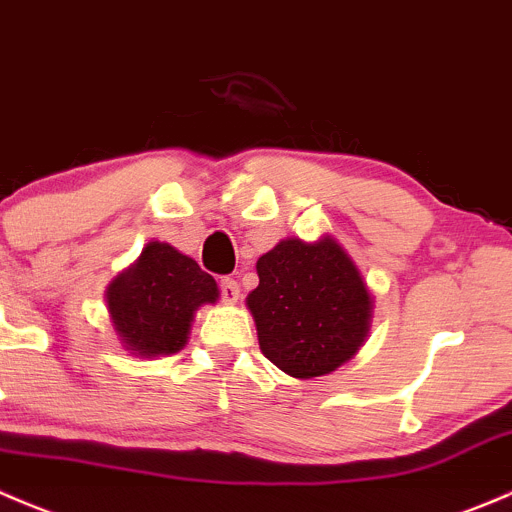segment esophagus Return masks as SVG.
I'll use <instances>...</instances> for the list:
<instances>
[{
    "instance_id": "1",
    "label": "esophagus",
    "mask_w": 512,
    "mask_h": 512,
    "mask_svg": "<svg viewBox=\"0 0 512 512\" xmlns=\"http://www.w3.org/2000/svg\"><path fill=\"white\" fill-rule=\"evenodd\" d=\"M219 291H221V300H224V303H236V300L241 298V288L234 278H221Z\"/></svg>"
}]
</instances>
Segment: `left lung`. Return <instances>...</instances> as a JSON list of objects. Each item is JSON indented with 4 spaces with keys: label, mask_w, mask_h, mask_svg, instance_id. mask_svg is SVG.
<instances>
[{
    "label": "left lung",
    "mask_w": 512,
    "mask_h": 512,
    "mask_svg": "<svg viewBox=\"0 0 512 512\" xmlns=\"http://www.w3.org/2000/svg\"><path fill=\"white\" fill-rule=\"evenodd\" d=\"M246 305L261 352L298 379L330 374L370 333L372 295L347 251L330 236L283 239L256 263Z\"/></svg>",
    "instance_id": "left-lung-1"
}]
</instances>
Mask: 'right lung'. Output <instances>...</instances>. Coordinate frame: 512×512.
Listing matches in <instances>:
<instances>
[{
    "mask_svg": "<svg viewBox=\"0 0 512 512\" xmlns=\"http://www.w3.org/2000/svg\"><path fill=\"white\" fill-rule=\"evenodd\" d=\"M217 298V281L194 258L162 241H150L138 261L118 273L105 291L115 333L125 350L140 357L182 350L194 310L217 303Z\"/></svg>",
    "mask_w": 512,
    "mask_h": 512,
    "instance_id": "right-lung-1",
    "label": "right lung"
}]
</instances>
